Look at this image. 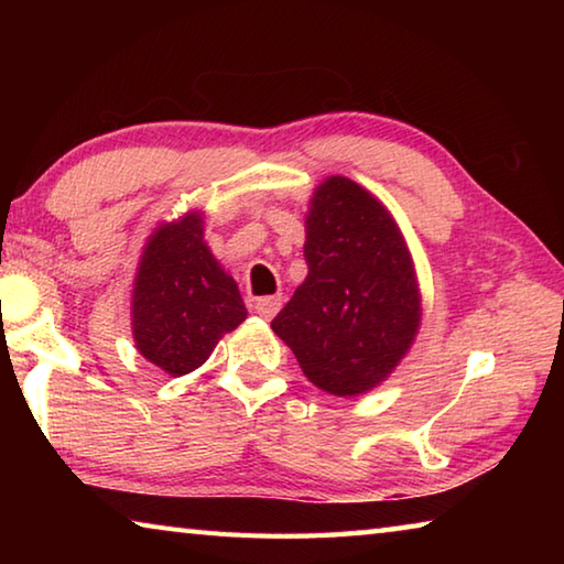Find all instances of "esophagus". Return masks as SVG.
<instances>
[{
    "label": "esophagus",
    "mask_w": 564,
    "mask_h": 564,
    "mask_svg": "<svg viewBox=\"0 0 564 564\" xmlns=\"http://www.w3.org/2000/svg\"><path fill=\"white\" fill-rule=\"evenodd\" d=\"M281 303H283V295H263V299H256V303H253V311L259 313L261 318L271 321V318L275 316V313H279Z\"/></svg>",
    "instance_id": "1"
}]
</instances>
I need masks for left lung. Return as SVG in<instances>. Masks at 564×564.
<instances>
[{"mask_svg":"<svg viewBox=\"0 0 564 564\" xmlns=\"http://www.w3.org/2000/svg\"><path fill=\"white\" fill-rule=\"evenodd\" d=\"M303 256L308 275L271 328L313 386L366 393L393 373L420 323L403 236L373 194L330 176L311 198Z\"/></svg>","mask_w":564,"mask_h":564,"instance_id":"1","label":"left lung"}]
</instances>
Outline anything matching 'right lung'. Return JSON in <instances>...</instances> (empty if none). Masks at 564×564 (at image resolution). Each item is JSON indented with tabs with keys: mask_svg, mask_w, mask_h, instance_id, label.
Listing matches in <instances>:
<instances>
[{
	"mask_svg": "<svg viewBox=\"0 0 564 564\" xmlns=\"http://www.w3.org/2000/svg\"><path fill=\"white\" fill-rule=\"evenodd\" d=\"M202 216L164 224L149 238L133 283V340L169 376L204 366L218 338L246 321L231 275L204 243Z\"/></svg>",
	"mask_w": 564,
	"mask_h": 564,
	"instance_id": "obj_1",
	"label": "right lung"
}]
</instances>
